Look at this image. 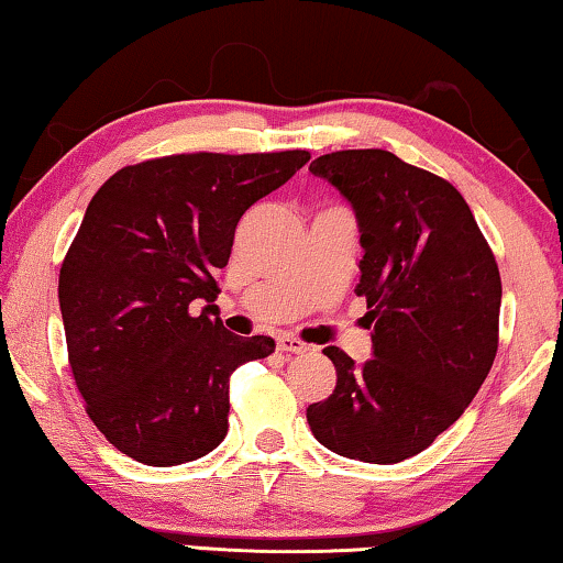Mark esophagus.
<instances>
[{
    "label": "esophagus",
    "mask_w": 563,
    "mask_h": 563,
    "mask_svg": "<svg viewBox=\"0 0 563 563\" xmlns=\"http://www.w3.org/2000/svg\"><path fill=\"white\" fill-rule=\"evenodd\" d=\"M276 347L282 350V353H307V342H301L295 335H279L276 338Z\"/></svg>",
    "instance_id": "obj_1"
}]
</instances>
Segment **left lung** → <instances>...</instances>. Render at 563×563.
Instances as JSON below:
<instances>
[{
	"label": "left lung",
	"instance_id": "8db88e82",
	"mask_svg": "<svg viewBox=\"0 0 563 563\" xmlns=\"http://www.w3.org/2000/svg\"><path fill=\"white\" fill-rule=\"evenodd\" d=\"M309 173L332 183L361 228V284L373 357L340 347L335 390L307 409L335 454L396 464L427 450L477 396L498 353L503 284L457 187L386 150H342Z\"/></svg>",
	"mask_w": 563,
	"mask_h": 563
}]
</instances>
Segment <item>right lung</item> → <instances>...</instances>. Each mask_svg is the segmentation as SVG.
Here are the masks:
<instances>
[{"instance_id": "1", "label": "right lung", "mask_w": 563, "mask_h": 563, "mask_svg": "<svg viewBox=\"0 0 563 563\" xmlns=\"http://www.w3.org/2000/svg\"><path fill=\"white\" fill-rule=\"evenodd\" d=\"M309 152H192L121 167L88 202L60 266L68 363L101 434L150 467L206 457L228 434V380L274 353L213 320L241 216ZM195 303H206L198 316Z\"/></svg>"}]
</instances>
